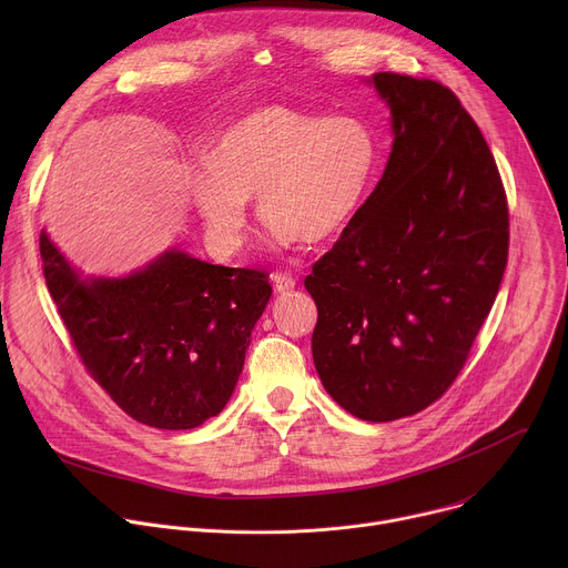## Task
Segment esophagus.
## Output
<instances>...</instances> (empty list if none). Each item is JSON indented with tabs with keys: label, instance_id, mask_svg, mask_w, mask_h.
<instances>
[{
	"label": "esophagus",
	"instance_id": "1",
	"mask_svg": "<svg viewBox=\"0 0 568 568\" xmlns=\"http://www.w3.org/2000/svg\"><path fill=\"white\" fill-rule=\"evenodd\" d=\"M272 283H274V290L278 294H285V292H292L296 287V281L287 274H272Z\"/></svg>",
	"mask_w": 568,
	"mask_h": 568
}]
</instances>
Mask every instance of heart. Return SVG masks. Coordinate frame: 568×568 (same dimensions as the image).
Wrapping results in <instances>:
<instances>
[{
  "label": "heart",
  "instance_id": "1",
  "mask_svg": "<svg viewBox=\"0 0 568 568\" xmlns=\"http://www.w3.org/2000/svg\"><path fill=\"white\" fill-rule=\"evenodd\" d=\"M375 169L362 121L270 103L224 125L189 164L186 186L215 250L233 256L247 245L252 195L274 245L323 242L353 222Z\"/></svg>",
  "mask_w": 568,
  "mask_h": 568
}]
</instances>
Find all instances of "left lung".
I'll return each mask as SVG.
<instances>
[{
	"mask_svg": "<svg viewBox=\"0 0 568 568\" xmlns=\"http://www.w3.org/2000/svg\"><path fill=\"white\" fill-rule=\"evenodd\" d=\"M390 112L382 180L305 276L312 359L355 418L388 423L436 402L463 368L508 261L495 156L452 90L379 71Z\"/></svg>",
	"mask_w": 568,
	"mask_h": 568,
	"instance_id": "8db88e82",
	"label": "left lung"
}]
</instances>
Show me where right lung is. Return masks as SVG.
<instances>
[{
    "label": "right lung",
    "mask_w": 568,
    "mask_h": 568,
    "mask_svg": "<svg viewBox=\"0 0 568 568\" xmlns=\"http://www.w3.org/2000/svg\"><path fill=\"white\" fill-rule=\"evenodd\" d=\"M40 254L80 359L128 416L193 429L226 407L272 296L265 272L171 247L125 276H85L44 229Z\"/></svg>",
    "instance_id": "1"
}]
</instances>
